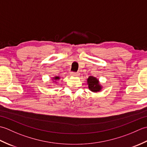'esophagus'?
<instances>
[{
	"instance_id": "esophagus-1",
	"label": "esophagus",
	"mask_w": 147,
	"mask_h": 147,
	"mask_svg": "<svg viewBox=\"0 0 147 147\" xmlns=\"http://www.w3.org/2000/svg\"><path fill=\"white\" fill-rule=\"evenodd\" d=\"M80 73H74V72H71V75H72V76H80Z\"/></svg>"
}]
</instances>
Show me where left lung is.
<instances>
[{"label":"left lung","instance_id":"8db88e82","mask_svg":"<svg viewBox=\"0 0 147 147\" xmlns=\"http://www.w3.org/2000/svg\"><path fill=\"white\" fill-rule=\"evenodd\" d=\"M87 83L88 85V88L93 92H99L101 90L102 86L100 85L98 80L93 76H90L87 79Z\"/></svg>","mask_w":147,"mask_h":147}]
</instances>
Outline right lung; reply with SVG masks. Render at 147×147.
Returning <instances> with one entry per match:
<instances>
[{
    "mask_svg": "<svg viewBox=\"0 0 147 147\" xmlns=\"http://www.w3.org/2000/svg\"><path fill=\"white\" fill-rule=\"evenodd\" d=\"M53 79H54L55 80H59V79H60V78H59V76H55V77H54V78Z\"/></svg>",
    "mask_w": 147,
    "mask_h": 147,
    "instance_id": "1",
    "label": "right lung"
}]
</instances>
